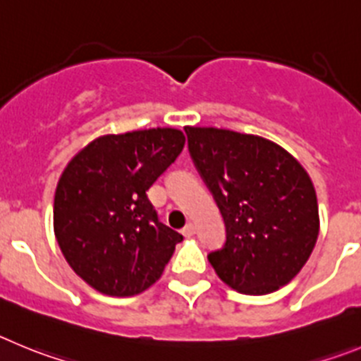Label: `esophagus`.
I'll list each match as a JSON object with an SVG mask.
<instances>
[{"instance_id": "obj_1", "label": "esophagus", "mask_w": 361, "mask_h": 361, "mask_svg": "<svg viewBox=\"0 0 361 361\" xmlns=\"http://www.w3.org/2000/svg\"><path fill=\"white\" fill-rule=\"evenodd\" d=\"M194 232H196V226H194L192 223H187V225L183 226V230H181V233H183V235H192Z\"/></svg>"}]
</instances>
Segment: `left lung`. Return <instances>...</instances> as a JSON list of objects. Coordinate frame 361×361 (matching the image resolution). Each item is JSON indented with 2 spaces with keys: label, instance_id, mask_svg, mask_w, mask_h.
<instances>
[{
  "label": "left lung",
  "instance_id": "left-lung-1",
  "mask_svg": "<svg viewBox=\"0 0 361 361\" xmlns=\"http://www.w3.org/2000/svg\"><path fill=\"white\" fill-rule=\"evenodd\" d=\"M188 152L225 219L226 241L209 253L217 277L245 295L291 281L318 237L310 174L281 145L217 128H185Z\"/></svg>",
  "mask_w": 361,
  "mask_h": 361
}]
</instances>
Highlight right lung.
Wrapping results in <instances>:
<instances>
[{
	"instance_id": "add662e5",
	"label": "right lung",
	"mask_w": 361,
	"mask_h": 361,
	"mask_svg": "<svg viewBox=\"0 0 361 361\" xmlns=\"http://www.w3.org/2000/svg\"><path fill=\"white\" fill-rule=\"evenodd\" d=\"M183 145L185 135L173 128L106 135L64 169L55 188V239L71 269L100 293L145 291L183 239L147 197Z\"/></svg>"
}]
</instances>
